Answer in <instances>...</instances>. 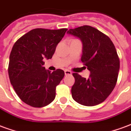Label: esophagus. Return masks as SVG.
<instances>
[{
  "label": "esophagus",
  "instance_id": "1",
  "mask_svg": "<svg viewBox=\"0 0 131 131\" xmlns=\"http://www.w3.org/2000/svg\"><path fill=\"white\" fill-rule=\"evenodd\" d=\"M64 74H65L66 76H68V75H71L72 73L70 71H69V70H65L64 71Z\"/></svg>",
  "mask_w": 131,
  "mask_h": 131
}]
</instances>
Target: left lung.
Wrapping results in <instances>:
<instances>
[{
  "label": "left lung",
  "instance_id": "1",
  "mask_svg": "<svg viewBox=\"0 0 131 131\" xmlns=\"http://www.w3.org/2000/svg\"><path fill=\"white\" fill-rule=\"evenodd\" d=\"M67 34L81 40V61L91 72L88 79L73 74L72 97L84 106L100 104L111 94L117 81L120 62L115 46L107 36L91 26L71 29Z\"/></svg>",
  "mask_w": 131,
  "mask_h": 131
}]
</instances>
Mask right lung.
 I'll return each instance as SVG.
<instances>
[{"label": "right lung", "mask_w": 131, "mask_h": 131, "mask_svg": "<svg viewBox=\"0 0 131 131\" xmlns=\"http://www.w3.org/2000/svg\"><path fill=\"white\" fill-rule=\"evenodd\" d=\"M67 29H35L17 40L10 54L8 74L19 97L34 107H43L55 97L57 86L64 76L62 69L50 72L43 59H51Z\"/></svg>", "instance_id": "1"}]
</instances>
